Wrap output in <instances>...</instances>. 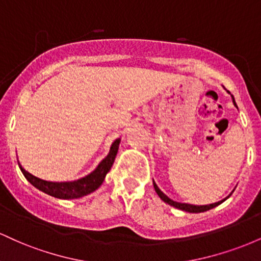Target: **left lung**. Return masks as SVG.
<instances>
[{
  "label": "left lung",
  "mask_w": 261,
  "mask_h": 261,
  "mask_svg": "<svg viewBox=\"0 0 261 261\" xmlns=\"http://www.w3.org/2000/svg\"><path fill=\"white\" fill-rule=\"evenodd\" d=\"M232 99H233V103H234V106L237 107V104H236V100H234V98H233V95H232ZM153 187H154V190H155V193L158 194V196L161 197L162 200H163L164 202H167L168 203V205H170V206H174V207H176V208H179V210H182V211H187V212H195V214H197V212H203V211H207V210H211V208H214V207H216V206H218L220 205V203H222L224 200L226 199H228V197H226V199H223V200H221V201H218V202H215V203H210V205H200V206H197V205H190V203H181V202H176V201H173L172 199H169L168 196L166 195V194H163L162 193V191L160 190V188L157 187V184H155V182L153 181Z\"/></svg>",
  "instance_id": "left-lung-1"
}]
</instances>
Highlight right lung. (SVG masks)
Here are the masks:
<instances>
[{
    "label": "right lung",
    "instance_id": "add662e5",
    "mask_svg": "<svg viewBox=\"0 0 261 261\" xmlns=\"http://www.w3.org/2000/svg\"><path fill=\"white\" fill-rule=\"evenodd\" d=\"M119 143H120V139L114 141L112 147H110L109 154L100 162L99 166L95 168V170H93L91 174H88L82 179H79L76 181H46L27 172L20 164L19 168L22 170L23 175L27 178V180L31 182L32 185H34L35 188L39 189V190L44 191L47 195L58 197V199H77V197L88 195V194L93 193V191L97 190L100 187L101 182L104 181L107 173L112 168L114 160H115V155L118 153Z\"/></svg>",
    "mask_w": 261,
    "mask_h": 261
}]
</instances>
